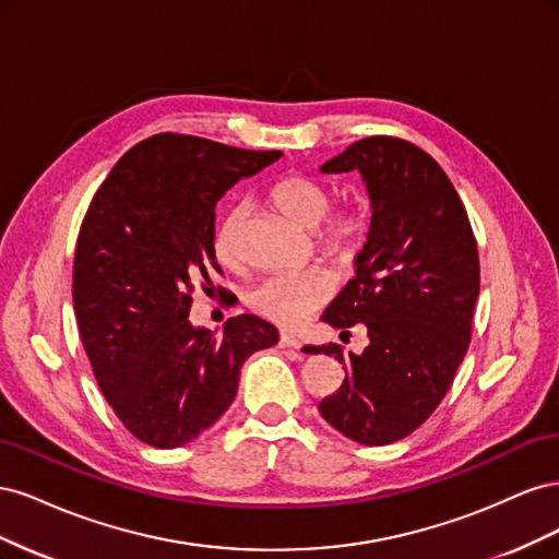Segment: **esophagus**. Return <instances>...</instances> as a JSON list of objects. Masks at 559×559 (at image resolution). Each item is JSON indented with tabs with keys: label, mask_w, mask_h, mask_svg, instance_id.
Here are the masks:
<instances>
[{
	"label": "esophagus",
	"mask_w": 559,
	"mask_h": 559,
	"mask_svg": "<svg viewBox=\"0 0 559 559\" xmlns=\"http://www.w3.org/2000/svg\"><path fill=\"white\" fill-rule=\"evenodd\" d=\"M280 347H286V349H300V347H302V343L298 341L296 335L280 333Z\"/></svg>",
	"instance_id": "34e87169"
}]
</instances>
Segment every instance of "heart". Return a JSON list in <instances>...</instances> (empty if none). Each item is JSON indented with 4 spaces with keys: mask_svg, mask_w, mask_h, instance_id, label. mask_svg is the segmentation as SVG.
Returning <instances> with one entry per match:
<instances>
[{
    "mask_svg": "<svg viewBox=\"0 0 559 559\" xmlns=\"http://www.w3.org/2000/svg\"><path fill=\"white\" fill-rule=\"evenodd\" d=\"M273 205L306 230H314L317 245L337 261H349L366 247L370 218L361 205H345L331 212V191L302 175H286L270 189ZM245 205L230 207L214 233V249L224 263L242 259L240 226ZM333 284L321 270L273 275L253 286L249 306L253 312L284 329H296L331 298Z\"/></svg>",
    "mask_w": 559,
    "mask_h": 559,
    "instance_id": "obj_1",
    "label": "heart"
}]
</instances>
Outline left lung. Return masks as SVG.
<instances>
[{
	"instance_id": "left-lung-1",
	"label": "left lung",
	"mask_w": 559,
	"mask_h": 559,
	"mask_svg": "<svg viewBox=\"0 0 559 559\" xmlns=\"http://www.w3.org/2000/svg\"><path fill=\"white\" fill-rule=\"evenodd\" d=\"M359 170L373 222L357 277L321 314L370 345L345 354L329 343L345 382L319 403L333 429L361 445H389L425 425L441 405L471 343L480 294L478 242L460 193L427 151L389 134L349 144L321 173Z\"/></svg>"
}]
</instances>
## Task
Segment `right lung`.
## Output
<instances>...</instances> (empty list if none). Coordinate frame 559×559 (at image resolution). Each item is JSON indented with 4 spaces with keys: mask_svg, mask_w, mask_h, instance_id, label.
<instances>
[{
    "mask_svg": "<svg viewBox=\"0 0 559 559\" xmlns=\"http://www.w3.org/2000/svg\"><path fill=\"white\" fill-rule=\"evenodd\" d=\"M280 156L160 132L126 151L83 216L79 333L116 417L146 445L173 450L207 431L238 394L249 354L277 343L261 317H230L214 337L191 326L189 310L195 286L230 294L214 286L216 202Z\"/></svg>",
    "mask_w": 559,
    "mask_h": 559,
    "instance_id": "add662e5",
    "label": "right lung"
}]
</instances>
